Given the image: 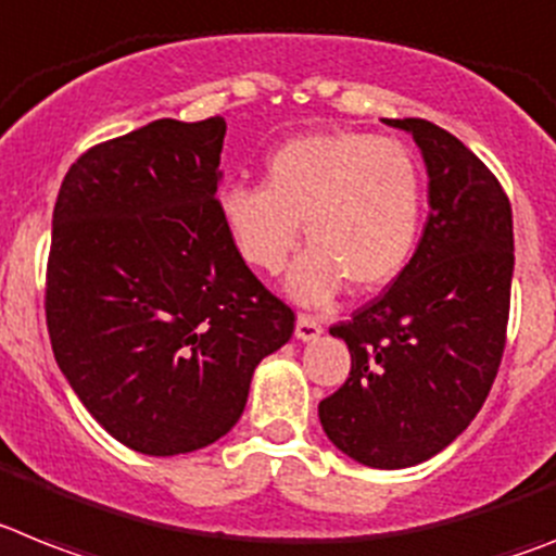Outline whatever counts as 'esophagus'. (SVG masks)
<instances>
[{"mask_svg": "<svg viewBox=\"0 0 556 556\" xmlns=\"http://www.w3.org/2000/svg\"><path fill=\"white\" fill-rule=\"evenodd\" d=\"M324 334V326L317 317L309 315H298V324H295V337L303 340V343H309V340H317V337Z\"/></svg>", "mask_w": 556, "mask_h": 556, "instance_id": "esophagus-1", "label": "esophagus"}]
</instances>
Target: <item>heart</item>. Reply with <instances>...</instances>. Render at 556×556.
<instances>
[{"label":"heart","mask_w":556,"mask_h":556,"mask_svg":"<svg viewBox=\"0 0 556 556\" xmlns=\"http://www.w3.org/2000/svg\"><path fill=\"white\" fill-rule=\"evenodd\" d=\"M425 185L400 140L331 131L289 140L267 160L264 185L219 193V216L241 258L278 273L303 236L309 250L289 273V295L324 303L343 283L377 292L396 281L419 244Z\"/></svg>","instance_id":"b5f03b06"}]
</instances>
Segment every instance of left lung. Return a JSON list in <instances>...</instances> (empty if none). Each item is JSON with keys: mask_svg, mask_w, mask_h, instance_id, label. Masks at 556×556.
Here are the masks:
<instances>
[{"mask_svg": "<svg viewBox=\"0 0 556 556\" xmlns=\"http://www.w3.org/2000/svg\"><path fill=\"white\" fill-rule=\"evenodd\" d=\"M382 123L414 135L430 213L405 273L349 324L331 326L351 371L317 416L349 458L405 469L453 444L495 382L515 236L504 188L458 137L421 117Z\"/></svg>", "mask_w": 556, "mask_h": 556, "instance_id": "8db88e82", "label": "left lung"}]
</instances>
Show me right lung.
<instances>
[{
    "instance_id": "right-lung-1",
    "label": "right lung",
    "mask_w": 556,
    "mask_h": 556,
    "mask_svg": "<svg viewBox=\"0 0 556 556\" xmlns=\"http://www.w3.org/2000/svg\"><path fill=\"white\" fill-rule=\"evenodd\" d=\"M225 131V117H163L101 142L52 211V354L92 419L142 455L230 433L255 365L295 331L222 225Z\"/></svg>"
}]
</instances>
